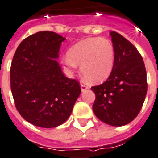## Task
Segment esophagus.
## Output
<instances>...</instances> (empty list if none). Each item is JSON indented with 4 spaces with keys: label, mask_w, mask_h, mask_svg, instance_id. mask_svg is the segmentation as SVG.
Masks as SVG:
<instances>
[{
    "label": "esophagus",
    "mask_w": 158,
    "mask_h": 158,
    "mask_svg": "<svg viewBox=\"0 0 158 158\" xmlns=\"http://www.w3.org/2000/svg\"><path fill=\"white\" fill-rule=\"evenodd\" d=\"M80 87H81V91H82V92H84V91L88 90V88H89L88 87V86H86L85 84H83V83H81V84H80Z\"/></svg>",
    "instance_id": "obj_1"
}]
</instances>
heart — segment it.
Returning <instances> with one entry per match:
<instances>
[{"label": "heart", "instance_id": "b5f03b06", "mask_svg": "<svg viewBox=\"0 0 158 158\" xmlns=\"http://www.w3.org/2000/svg\"><path fill=\"white\" fill-rule=\"evenodd\" d=\"M61 61L70 74L74 73L77 65H80L86 79L92 83H102L111 75L114 67V47L106 38H87L71 46Z\"/></svg>", "mask_w": 158, "mask_h": 158}]
</instances>
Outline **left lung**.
Wrapping results in <instances>:
<instances>
[{
    "mask_svg": "<svg viewBox=\"0 0 158 158\" xmlns=\"http://www.w3.org/2000/svg\"><path fill=\"white\" fill-rule=\"evenodd\" d=\"M115 64L108 79L91 89L96 95L92 110L101 121L121 127L134 120L147 94V75L141 55L118 33L110 31Z\"/></svg>",
    "mask_w": 158,
    "mask_h": 158,
    "instance_id": "8db88e82",
    "label": "left lung"
}]
</instances>
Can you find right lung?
I'll return each mask as SVG.
<instances>
[{
  "label": "right lung",
  "mask_w": 158,
  "mask_h": 158,
  "mask_svg": "<svg viewBox=\"0 0 158 158\" xmlns=\"http://www.w3.org/2000/svg\"><path fill=\"white\" fill-rule=\"evenodd\" d=\"M65 40L52 31H39L23 40L13 57L10 87L15 106L26 121L39 127L64 123L81 92L57 61Z\"/></svg>",
  "instance_id": "1"
}]
</instances>
